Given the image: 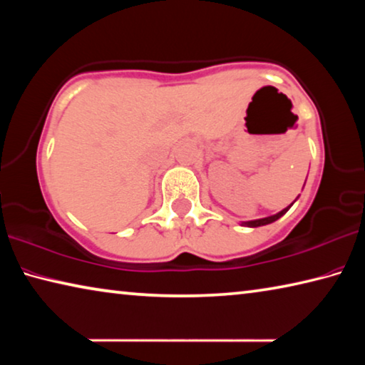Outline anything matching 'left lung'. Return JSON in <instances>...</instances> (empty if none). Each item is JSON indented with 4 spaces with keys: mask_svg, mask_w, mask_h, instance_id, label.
<instances>
[{
    "mask_svg": "<svg viewBox=\"0 0 365 365\" xmlns=\"http://www.w3.org/2000/svg\"><path fill=\"white\" fill-rule=\"evenodd\" d=\"M289 209V206L287 209H283V211H280L279 214L275 215H270V217H264V219H259V220H251V222H245V225L248 227H261V225H267V224H272V222H275L277 219H280L283 214H285Z\"/></svg>",
    "mask_w": 365,
    "mask_h": 365,
    "instance_id": "1",
    "label": "left lung"
}]
</instances>
